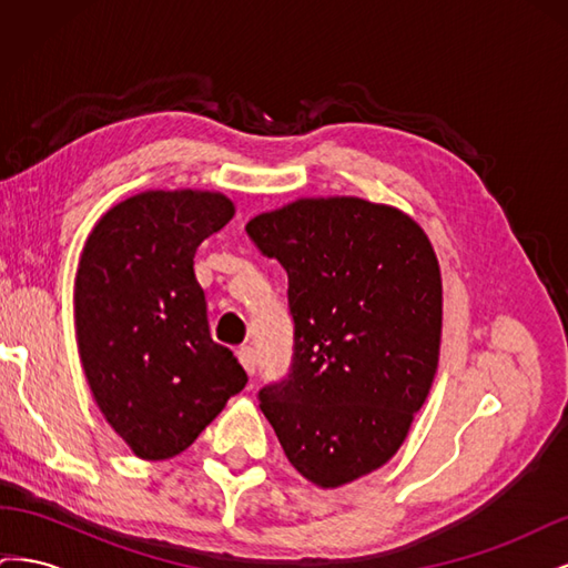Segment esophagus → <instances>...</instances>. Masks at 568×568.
I'll return each mask as SVG.
<instances>
[{
  "instance_id": "34e87169",
  "label": "esophagus",
  "mask_w": 568,
  "mask_h": 568,
  "mask_svg": "<svg viewBox=\"0 0 568 568\" xmlns=\"http://www.w3.org/2000/svg\"><path fill=\"white\" fill-rule=\"evenodd\" d=\"M236 357H239V363L244 365V369L248 372V374H255V367H257V355H255V351L251 348V346H242L236 351Z\"/></svg>"
}]
</instances>
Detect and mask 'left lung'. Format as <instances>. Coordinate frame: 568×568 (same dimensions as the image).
<instances>
[{
    "label": "left lung",
    "mask_w": 568,
    "mask_h": 568,
    "mask_svg": "<svg viewBox=\"0 0 568 568\" xmlns=\"http://www.w3.org/2000/svg\"><path fill=\"white\" fill-rule=\"evenodd\" d=\"M280 261L291 365L257 390L288 462L338 488L400 448L438 367L440 272L415 220L363 199H303L246 225Z\"/></svg>",
    "instance_id": "left-lung-1"
}]
</instances>
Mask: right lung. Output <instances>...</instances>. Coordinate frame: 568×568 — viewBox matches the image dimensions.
<instances>
[{
	"instance_id": "obj_1",
	"label": "right lung",
	"mask_w": 568,
	"mask_h": 568,
	"mask_svg": "<svg viewBox=\"0 0 568 568\" xmlns=\"http://www.w3.org/2000/svg\"><path fill=\"white\" fill-rule=\"evenodd\" d=\"M234 205L211 192H144L97 222L75 280V329L97 405L142 459L175 457L248 382L213 341L194 274Z\"/></svg>"
}]
</instances>
